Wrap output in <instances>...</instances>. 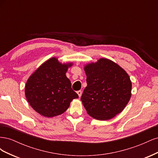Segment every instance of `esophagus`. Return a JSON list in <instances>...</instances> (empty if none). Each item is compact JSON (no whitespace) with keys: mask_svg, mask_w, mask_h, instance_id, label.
Returning a JSON list of instances; mask_svg holds the SVG:
<instances>
[{"mask_svg":"<svg viewBox=\"0 0 158 158\" xmlns=\"http://www.w3.org/2000/svg\"><path fill=\"white\" fill-rule=\"evenodd\" d=\"M77 94H78V96L80 98L81 97V95H82V91L81 90H79V91H78L77 92Z\"/></svg>","mask_w":158,"mask_h":158,"instance_id":"34e87169","label":"esophagus"}]
</instances>
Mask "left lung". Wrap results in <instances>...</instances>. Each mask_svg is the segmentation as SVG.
<instances>
[{
	"mask_svg": "<svg viewBox=\"0 0 158 158\" xmlns=\"http://www.w3.org/2000/svg\"><path fill=\"white\" fill-rule=\"evenodd\" d=\"M84 70L87 86L80 99L87 113L101 121L120 113L131 96L132 84L128 74L107 59L89 64Z\"/></svg>",
	"mask_w": 158,
	"mask_h": 158,
	"instance_id": "1",
	"label": "left lung"
}]
</instances>
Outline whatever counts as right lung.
Listing matches in <instances>:
<instances>
[{"instance_id": "right-lung-1", "label": "right lung", "mask_w": 158, "mask_h": 158, "mask_svg": "<svg viewBox=\"0 0 158 158\" xmlns=\"http://www.w3.org/2000/svg\"><path fill=\"white\" fill-rule=\"evenodd\" d=\"M70 66L51 58L28 79L26 97L31 107L41 115L52 117L63 113L73 99L78 98L65 74Z\"/></svg>"}]
</instances>
